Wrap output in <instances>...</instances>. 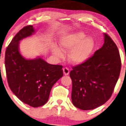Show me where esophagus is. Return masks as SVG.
<instances>
[{
	"instance_id": "1",
	"label": "esophagus",
	"mask_w": 126,
	"mask_h": 126,
	"mask_svg": "<svg viewBox=\"0 0 126 126\" xmlns=\"http://www.w3.org/2000/svg\"><path fill=\"white\" fill-rule=\"evenodd\" d=\"M63 73L64 75H68L69 74V72H70V71H69V69L67 68V67H65L63 69Z\"/></svg>"
}]
</instances>
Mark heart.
<instances>
[{"instance_id":"obj_1","label":"heart","mask_w":126,"mask_h":126,"mask_svg":"<svg viewBox=\"0 0 126 126\" xmlns=\"http://www.w3.org/2000/svg\"><path fill=\"white\" fill-rule=\"evenodd\" d=\"M85 36L86 35L84 33L78 32L72 35H64L60 39V46L62 50L64 51L71 50L77 46L72 49L69 56L72 63L79 64L84 62L93 52L95 45L94 42L90 37L84 39ZM52 52L58 57H63L62 51L56 46L52 48Z\"/></svg>"}]
</instances>
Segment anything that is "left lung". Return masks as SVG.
<instances>
[{
  "label": "left lung",
  "instance_id": "left-lung-1",
  "mask_svg": "<svg viewBox=\"0 0 126 126\" xmlns=\"http://www.w3.org/2000/svg\"><path fill=\"white\" fill-rule=\"evenodd\" d=\"M72 68V103L83 110L98 107L111 98L119 77L121 59L118 47L105 33L103 47Z\"/></svg>",
  "mask_w": 126,
  "mask_h": 126
}]
</instances>
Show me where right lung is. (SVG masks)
<instances>
[{
  "label": "right lung",
  "instance_id": "right-lung-1",
  "mask_svg": "<svg viewBox=\"0 0 126 126\" xmlns=\"http://www.w3.org/2000/svg\"><path fill=\"white\" fill-rule=\"evenodd\" d=\"M33 26H25L7 47L5 67L10 89L24 103L31 107L43 106L48 100L54 84L63 77V66L53 65L42 58L27 60L19 51V41L34 32Z\"/></svg>",
  "mask_w": 126,
  "mask_h": 126
}]
</instances>
